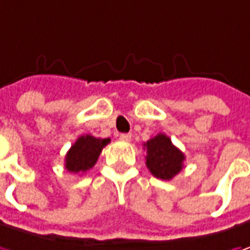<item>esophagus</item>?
Here are the masks:
<instances>
[{
    "mask_svg": "<svg viewBox=\"0 0 250 250\" xmlns=\"http://www.w3.org/2000/svg\"><path fill=\"white\" fill-rule=\"evenodd\" d=\"M120 140H122V141H125V143H128V141H131V134H130V133L120 134Z\"/></svg>",
    "mask_w": 250,
    "mask_h": 250,
    "instance_id": "obj_1",
    "label": "esophagus"
}]
</instances>
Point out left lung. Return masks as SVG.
I'll return each instance as SVG.
<instances>
[{
  "mask_svg": "<svg viewBox=\"0 0 250 250\" xmlns=\"http://www.w3.org/2000/svg\"><path fill=\"white\" fill-rule=\"evenodd\" d=\"M144 146L146 149V168L158 179H173L183 168L185 155L178 146L172 144L168 136L159 133L148 140Z\"/></svg>",
  "mask_w": 250,
  "mask_h": 250,
  "instance_id": "8db88e82",
  "label": "left lung"
}]
</instances>
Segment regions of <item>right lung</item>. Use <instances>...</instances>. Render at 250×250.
I'll use <instances>...</instances> for the list:
<instances>
[{"label":"right lung","instance_id":"add662e5","mask_svg":"<svg viewBox=\"0 0 250 250\" xmlns=\"http://www.w3.org/2000/svg\"><path fill=\"white\" fill-rule=\"evenodd\" d=\"M109 143V138H96L89 134L81 136L65 155V169L71 173H83L89 170L96 164L104 146Z\"/></svg>","mask_w":250,"mask_h":250}]
</instances>
